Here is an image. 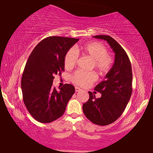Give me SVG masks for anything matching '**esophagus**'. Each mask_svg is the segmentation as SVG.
I'll return each mask as SVG.
<instances>
[{
  "mask_svg": "<svg viewBox=\"0 0 153 153\" xmlns=\"http://www.w3.org/2000/svg\"><path fill=\"white\" fill-rule=\"evenodd\" d=\"M75 90H76V92H79V91H80V90H81V89H80L79 88H78V87H76V88H75Z\"/></svg>",
  "mask_w": 153,
  "mask_h": 153,
  "instance_id": "esophagus-1",
  "label": "esophagus"
}]
</instances>
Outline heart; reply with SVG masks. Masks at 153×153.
I'll return each mask as SVG.
<instances>
[{"instance_id":"heart-1","label":"heart","mask_w":153,"mask_h":153,"mask_svg":"<svg viewBox=\"0 0 153 153\" xmlns=\"http://www.w3.org/2000/svg\"><path fill=\"white\" fill-rule=\"evenodd\" d=\"M81 51L83 55L92 61L91 69H94L100 76L107 74L112 67L113 59L108 54V49L105 45L98 42H92L80 46L71 48L65 56L64 64L67 69H70L76 65L78 60V53ZM74 84L82 87L92 85L96 81V75L93 72H82L77 71L71 76Z\"/></svg>"}]
</instances>
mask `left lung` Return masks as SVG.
Instances as JSON below:
<instances>
[{"instance_id": "obj_1", "label": "left lung", "mask_w": 153, "mask_h": 153, "mask_svg": "<svg viewBox=\"0 0 153 153\" xmlns=\"http://www.w3.org/2000/svg\"><path fill=\"white\" fill-rule=\"evenodd\" d=\"M93 37L106 40L115 53V62L106 75L105 79L94 90L101 94L97 98L88 92V100L83 104L84 115L93 123L107 126L120 117L130 99L132 92L131 65L125 50L109 36L98 35Z\"/></svg>"}]
</instances>
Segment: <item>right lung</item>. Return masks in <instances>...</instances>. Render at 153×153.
Masks as SVG:
<instances>
[{"label":"right lung","instance_id":"1","mask_svg":"<svg viewBox=\"0 0 153 153\" xmlns=\"http://www.w3.org/2000/svg\"><path fill=\"white\" fill-rule=\"evenodd\" d=\"M78 38L50 36L36 45L23 72L22 90L24 104L30 115L40 123H51L63 115L75 92L71 84H65L59 91L53 86L55 75L64 71L67 52Z\"/></svg>","mask_w":153,"mask_h":153}]
</instances>
